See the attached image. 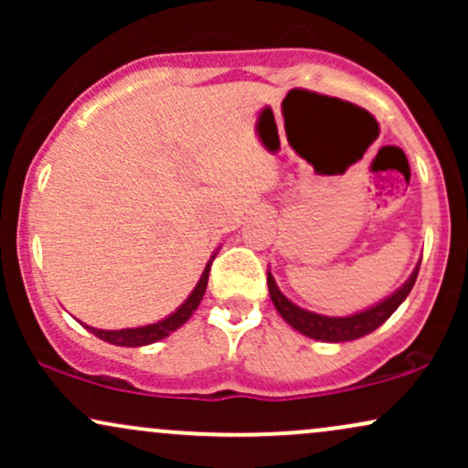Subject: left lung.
I'll list each match as a JSON object with an SVG mask.
<instances>
[{
	"mask_svg": "<svg viewBox=\"0 0 468 468\" xmlns=\"http://www.w3.org/2000/svg\"><path fill=\"white\" fill-rule=\"evenodd\" d=\"M418 268H420V264H416L410 279H407L399 290H394L389 297H385L383 302L369 305V308L361 310V313H354L347 316H325V314L310 313V310L302 308V305L290 302L286 294L279 290L275 277L271 275V271H268L266 279H268V292H271L272 303H275L277 313L282 314V319L286 321L290 327L302 332L303 336L314 338V341L343 343V341L361 338L365 335H369V332H374L376 327L383 325L385 321L399 310V305L405 302L407 294L411 292L413 283H416V277H418Z\"/></svg>",
	"mask_w": 468,
	"mask_h": 468,
	"instance_id": "1",
	"label": "left lung"
}]
</instances>
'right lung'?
<instances>
[{
  "mask_svg": "<svg viewBox=\"0 0 468 468\" xmlns=\"http://www.w3.org/2000/svg\"><path fill=\"white\" fill-rule=\"evenodd\" d=\"M216 255H218V250L213 252L211 260L207 261V266H204V271H202V277L197 279L196 288L191 290L189 297H186L185 302H182L169 316H165V319L155 321V324H149V325H141V327H122V330H99V327H92L88 324H83V327L88 332H92L94 336L103 338L105 343H112V346H121V347L152 346V343L160 341V338L169 336L171 332L178 330L180 325H185L186 321L193 316V313L197 310V305H200L202 297H204V290H207L211 261L216 260Z\"/></svg>",
  "mask_w": 468,
  "mask_h": 468,
  "instance_id": "add662e5",
  "label": "right lung"
}]
</instances>
